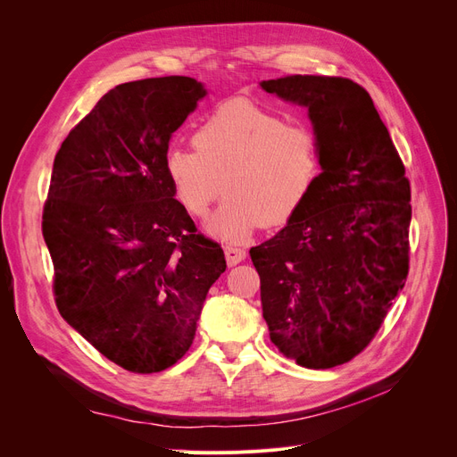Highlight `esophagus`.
<instances>
[{
    "mask_svg": "<svg viewBox=\"0 0 457 457\" xmlns=\"http://www.w3.org/2000/svg\"><path fill=\"white\" fill-rule=\"evenodd\" d=\"M224 253H226V261H228L229 267H235V265H238V262H243L246 259V250L245 248L228 246L224 250Z\"/></svg>",
    "mask_w": 457,
    "mask_h": 457,
    "instance_id": "34e87169",
    "label": "esophagus"
}]
</instances>
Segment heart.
<instances>
[{
	"mask_svg": "<svg viewBox=\"0 0 457 457\" xmlns=\"http://www.w3.org/2000/svg\"><path fill=\"white\" fill-rule=\"evenodd\" d=\"M195 152L174 148L164 174L179 205L195 219L226 195L209 231L224 243H245L261 226L285 224L302 207L320 172L313 131L250 100L216 107L192 133Z\"/></svg>",
	"mask_w": 457,
	"mask_h": 457,
	"instance_id": "b5f03b06",
	"label": "heart"
}]
</instances>
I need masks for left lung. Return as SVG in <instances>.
Here are the masks:
<instances>
[{"label":"left lung","mask_w":457,"mask_h":457,"mask_svg":"<svg viewBox=\"0 0 457 457\" xmlns=\"http://www.w3.org/2000/svg\"><path fill=\"white\" fill-rule=\"evenodd\" d=\"M261 87L307 107L322 168L287 226L250 250L262 317L283 355L331 369L369 346L403 289L411 187L361 85L287 76Z\"/></svg>","instance_id":"8db88e82"}]
</instances>
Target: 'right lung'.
<instances>
[{
  "mask_svg": "<svg viewBox=\"0 0 457 457\" xmlns=\"http://www.w3.org/2000/svg\"><path fill=\"white\" fill-rule=\"evenodd\" d=\"M207 94L185 76L118 85L54 161L42 235L62 319L129 372L178 363L209 287L226 270L164 174L172 133Z\"/></svg>",
  "mask_w": 457,
  "mask_h": 457,
  "instance_id": "1",
  "label": "right lung"
}]
</instances>
